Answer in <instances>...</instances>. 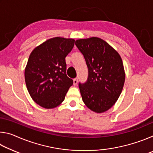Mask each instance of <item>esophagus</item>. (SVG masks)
<instances>
[{"label": "esophagus", "instance_id": "obj_1", "mask_svg": "<svg viewBox=\"0 0 153 153\" xmlns=\"http://www.w3.org/2000/svg\"><path fill=\"white\" fill-rule=\"evenodd\" d=\"M77 82H78V78L77 77H76V78L74 79V86H76L77 84Z\"/></svg>", "mask_w": 153, "mask_h": 153}]
</instances>
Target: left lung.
Masks as SVG:
<instances>
[{"instance_id": "left-lung-1", "label": "left lung", "mask_w": 153, "mask_h": 153, "mask_svg": "<svg viewBox=\"0 0 153 153\" xmlns=\"http://www.w3.org/2000/svg\"><path fill=\"white\" fill-rule=\"evenodd\" d=\"M88 69L85 83H79L82 100L90 110L103 113L114 105L122 92L125 72L120 55L97 37L76 41Z\"/></svg>"}]
</instances>
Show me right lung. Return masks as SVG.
Masks as SVG:
<instances>
[{
    "label": "right lung",
    "mask_w": 153,
    "mask_h": 153,
    "mask_svg": "<svg viewBox=\"0 0 153 153\" xmlns=\"http://www.w3.org/2000/svg\"><path fill=\"white\" fill-rule=\"evenodd\" d=\"M71 38H51L33 49L25 69V84L36 103L45 108L63 101L73 80L67 76L65 57L74 48Z\"/></svg>",
    "instance_id": "obj_1"
}]
</instances>
